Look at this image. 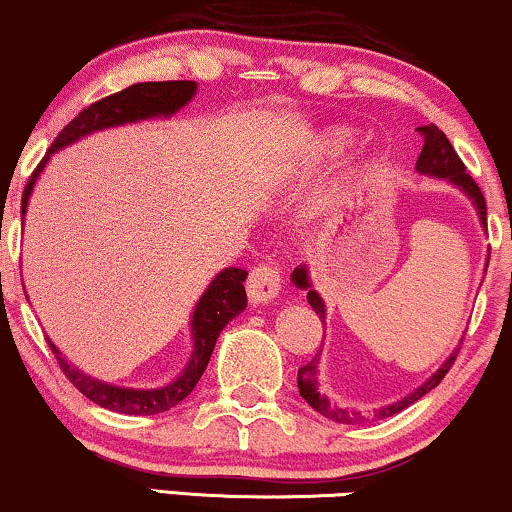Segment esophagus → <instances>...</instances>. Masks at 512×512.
Returning a JSON list of instances; mask_svg holds the SVG:
<instances>
[{"instance_id":"obj_1","label":"esophagus","mask_w":512,"mask_h":512,"mask_svg":"<svg viewBox=\"0 0 512 512\" xmlns=\"http://www.w3.org/2000/svg\"><path fill=\"white\" fill-rule=\"evenodd\" d=\"M246 294L251 304H268L280 294V268L275 263H261L246 280Z\"/></svg>"}]
</instances>
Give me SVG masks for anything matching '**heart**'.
I'll list each match as a JSON object with an SVG mask.
<instances>
[{
  "label": "heart",
  "mask_w": 512,
  "mask_h": 512,
  "mask_svg": "<svg viewBox=\"0 0 512 512\" xmlns=\"http://www.w3.org/2000/svg\"><path fill=\"white\" fill-rule=\"evenodd\" d=\"M353 144V137L349 130L344 128H334V130H327L323 135V140H320V149L325 151V154L330 156H339L344 154L346 149H349Z\"/></svg>",
  "instance_id": "heart-1"
}]
</instances>
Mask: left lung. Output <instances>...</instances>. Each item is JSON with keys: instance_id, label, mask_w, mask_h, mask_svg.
Segmentation results:
<instances>
[{"instance_id": "1", "label": "left lung", "mask_w": 512, "mask_h": 512, "mask_svg": "<svg viewBox=\"0 0 512 512\" xmlns=\"http://www.w3.org/2000/svg\"><path fill=\"white\" fill-rule=\"evenodd\" d=\"M418 132L422 135V140H425V144H422V151L418 156V163H415V170H418V173H422V175H430V178H441V180L451 182V185H456L460 189V192L468 194V197L472 199V204H475V208H477V213H479V223H482L484 230H487V201H484V194H482V189L477 187V182L470 178V173H465V163L460 161L456 149L451 147L449 137H446L444 132H441L437 125H432V123L422 125V128H418ZM487 266H489V263H487ZM292 282L299 289H306L308 304L313 306V311L318 313V318L323 320V325H325V301L320 299V294L311 287V280H308V268L306 266L294 268ZM460 344H463V339H460ZM458 351H460V346L451 353L449 358H446L444 363H441V368L434 372L430 380L422 384V387L415 389L413 394L403 396L401 401L391 403V406H384L380 410H375L372 415H361V413H353V410L332 406L330 399L320 394V391H318L320 353L313 358L311 363H306L304 368H299V377H296V384H299V394L304 396L308 406H311L313 410H318L320 415H325L327 420L342 422V425H363V422L382 420V418H389V415H396L399 410L408 408L410 403L422 399L427 391H432L441 380H444V375L451 370L453 361H456Z\"/></svg>"}]
</instances>
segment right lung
Instances as JSON below:
<instances>
[{"instance_id":"right-lung-1","label":"right lung","mask_w":512,"mask_h":512,"mask_svg":"<svg viewBox=\"0 0 512 512\" xmlns=\"http://www.w3.org/2000/svg\"><path fill=\"white\" fill-rule=\"evenodd\" d=\"M194 94H197V82L192 80L137 82V85L125 87V90L111 94V97L99 99V102L82 109L78 116L59 132V137H56L52 147L44 154L40 166H37L35 173L30 175L21 199V216H25V211H28V199L30 194H33L37 178H40L44 166H47L49 156L56 154V151L82 140V137L92 135V132L118 128V125L125 123L149 121V118H170L173 113H178ZM246 275L249 273L242 268H225L213 277L211 285L206 287L204 294H201L197 308H194L192 313V356H189L185 370H182L173 382L166 384V387H116V384L85 375V372L75 368L73 363H68L66 356H61L56 344L47 337L49 349H52L54 358L59 361L63 375L73 382V387L78 389L80 394H85L87 399L97 403V406L125 415L163 413V410L178 406L182 399H187V396L192 394V389L197 387L201 375H204L208 361H211V353L213 346H216L218 334L223 332V327L230 323L235 315H239L246 308Z\"/></svg>"}]
</instances>
